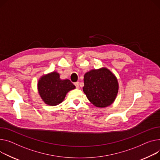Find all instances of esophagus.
<instances>
[{
  "label": "esophagus",
  "mask_w": 160,
  "mask_h": 160,
  "mask_svg": "<svg viewBox=\"0 0 160 160\" xmlns=\"http://www.w3.org/2000/svg\"><path fill=\"white\" fill-rule=\"evenodd\" d=\"M74 86H76L77 89H79V88H80V86H79V82H75V83H74Z\"/></svg>",
  "instance_id": "esophagus-1"
}]
</instances>
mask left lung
Instances as JSON below:
<instances>
[{"label": "left lung", "mask_w": 160, "mask_h": 160, "mask_svg": "<svg viewBox=\"0 0 160 160\" xmlns=\"http://www.w3.org/2000/svg\"><path fill=\"white\" fill-rule=\"evenodd\" d=\"M83 91L89 102L97 108H106L115 100L119 85L114 74L108 68L91 69L84 74Z\"/></svg>", "instance_id": "8db88e82"}]
</instances>
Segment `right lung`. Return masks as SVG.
I'll list each match as a JSON object with an SVG mask.
<instances>
[{
    "instance_id": "add662e5",
    "label": "right lung",
    "mask_w": 160,
    "mask_h": 160,
    "mask_svg": "<svg viewBox=\"0 0 160 160\" xmlns=\"http://www.w3.org/2000/svg\"><path fill=\"white\" fill-rule=\"evenodd\" d=\"M75 88L69 80L60 79V74L57 71L44 74L37 83L40 98L46 104L50 106H55L62 103L67 93Z\"/></svg>"
}]
</instances>
